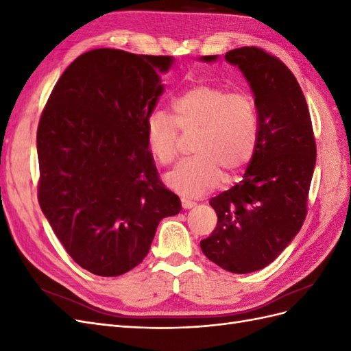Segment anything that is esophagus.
Returning a JSON list of instances; mask_svg holds the SVG:
<instances>
[{
    "instance_id": "1",
    "label": "esophagus",
    "mask_w": 351,
    "mask_h": 351,
    "mask_svg": "<svg viewBox=\"0 0 351 351\" xmlns=\"http://www.w3.org/2000/svg\"><path fill=\"white\" fill-rule=\"evenodd\" d=\"M196 204L193 200H189V199H182V206H183V209H190V208H193Z\"/></svg>"
}]
</instances>
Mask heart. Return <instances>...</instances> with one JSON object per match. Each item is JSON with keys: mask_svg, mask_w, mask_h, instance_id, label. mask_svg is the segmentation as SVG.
<instances>
[{"mask_svg": "<svg viewBox=\"0 0 351 351\" xmlns=\"http://www.w3.org/2000/svg\"><path fill=\"white\" fill-rule=\"evenodd\" d=\"M171 108L174 119L159 110L146 117L145 137L155 161L169 165L178 152V129H199L196 155L183 159L165 177L174 192L202 196L224 182V169L236 174L250 162L258 146L259 119L249 93L197 83L177 95Z\"/></svg>", "mask_w": 351, "mask_h": 351, "instance_id": "obj_1", "label": "heart"}]
</instances>
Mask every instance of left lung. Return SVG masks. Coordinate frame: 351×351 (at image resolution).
<instances>
[{
  "mask_svg": "<svg viewBox=\"0 0 351 351\" xmlns=\"http://www.w3.org/2000/svg\"><path fill=\"white\" fill-rule=\"evenodd\" d=\"M226 60L239 66L253 90L259 139L241 182L209 200L218 222L200 249L222 269L249 274L268 267L300 231L316 143L300 84L280 58L243 47L228 51Z\"/></svg>",
  "mask_w": 351,
  "mask_h": 351,
  "instance_id": "1",
  "label": "left lung"
}]
</instances>
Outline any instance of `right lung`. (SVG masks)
<instances>
[{
	"mask_svg": "<svg viewBox=\"0 0 351 351\" xmlns=\"http://www.w3.org/2000/svg\"><path fill=\"white\" fill-rule=\"evenodd\" d=\"M169 56L84 52L61 74L38 133V200L71 259L117 277L149 252L159 221L182 204L159 180L145 121L164 92Z\"/></svg>",
	"mask_w": 351,
	"mask_h": 351,
	"instance_id": "1",
	"label": "right lung"
}]
</instances>
